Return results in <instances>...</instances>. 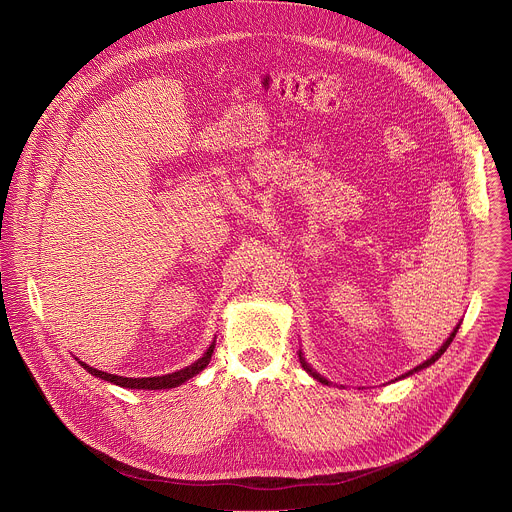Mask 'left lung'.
<instances>
[{"instance_id":"8db88e82","label":"left lung","mask_w":512,"mask_h":512,"mask_svg":"<svg viewBox=\"0 0 512 512\" xmlns=\"http://www.w3.org/2000/svg\"><path fill=\"white\" fill-rule=\"evenodd\" d=\"M460 323H462V321H458V323H456V327H454V329H452V331H450V335H448V337H446V342H444V344H442V346H440V348H438V350H436V352H434V354H432V356H430V358H428V360H426V362H422V364H418V366H416V368H412V370H408V372H406V374H402V376H398V378H396V380H392V382H398V380H404V378H408V376H412V374H416V372H422V370H424V368H428V366H432V364H434V362H436V360H438V358H440V356H442V354H444V352H446V348H448V346H450V344H452V339H454V335H456V331H458V327H460ZM299 362H301V368H303V370H305V372H307V374H309V376H311V378H313V380H317V382H321V384H325V386H329V384H331V382H329V380H327V378H325V376H321V374H319V372H317V370H313V368H311V364H309V362H307V360H305V356H303V352H301V350H299Z\"/></svg>"}]
</instances>
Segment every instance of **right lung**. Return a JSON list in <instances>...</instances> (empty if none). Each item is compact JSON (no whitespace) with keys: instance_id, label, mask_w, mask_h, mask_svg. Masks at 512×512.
I'll use <instances>...</instances> for the list:
<instances>
[{"instance_id":"1","label":"right lung","mask_w":512,"mask_h":512,"mask_svg":"<svg viewBox=\"0 0 512 512\" xmlns=\"http://www.w3.org/2000/svg\"><path fill=\"white\" fill-rule=\"evenodd\" d=\"M217 339V337H215ZM215 339L211 342V346L207 348V352L197 360L193 362L191 366L183 368V370H177L173 374H164V376H152V378H124V376H116V374H108V372H102V370H96V368H90L88 364L80 362L78 358V364L88 372L92 374L94 378H100L104 382H110V384H116L120 388H128V390H168V388H179L181 384H185L187 380L195 378L197 374H201L209 362H211V356H213V350H215Z\"/></svg>"}]
</instances>
